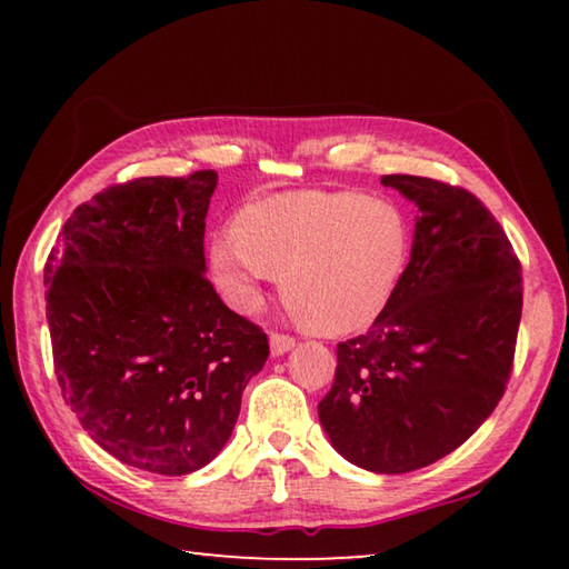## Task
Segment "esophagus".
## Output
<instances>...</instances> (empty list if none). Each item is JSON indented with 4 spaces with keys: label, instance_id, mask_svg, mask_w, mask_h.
<instances>
[{
    "label": "esophagus",
    "instance_id": "34e87169",
    "mask_svg": "<svg viewBox=\"0 0 569 569\" xmlns=\"http://www.w3.org/2000/svg\"><path fill=\"white\" fill-rule=\"evenodd\" d=\"M296 346V339L293 336H286V333H271V353L273 356H283L288 353Z\"/></svg>",
    "mask_w": 569,
    "mask_h": 569
}]
</instances>
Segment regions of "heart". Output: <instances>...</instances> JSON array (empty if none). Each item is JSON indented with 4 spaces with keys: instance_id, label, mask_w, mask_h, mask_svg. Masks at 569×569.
<instances>
[{
    "instance_id": "heart-1",
    "label": "heart",
    "mask_w": 569,
    "mask_h": 569,
    "mask_svg": "<svg viewBox=\"0 0 569 569\" xmlns=\"http://www.w3.org/2000/svg\"><path fill=\"white\" fill-rule=\"evenodd\" d=\"M403 210L359 190H301L248 203L233 233L210 240L208 266L236 311L261 308L271 276L308 329L351 333L387 311L411 261Z\"/></svg>"
}]
</instances>
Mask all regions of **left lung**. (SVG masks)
Masks as SVG:
<instances>
[{"label": "left lung", "instance_id": "8db88e82", "mask_svg": "<svg viewBox=\"0 0 569 569\" xmlns=\"http://www.w3.org/2000/svg\"><path fill=\"white\" fill-rule=\"evenodd\" d=\"M419 208L411 261L366 333L339 343L319 419L333 449L377 475L435 465L502 399L522 319V268L469 190L383 176Z\"/></svg>", "mask_w": 569, "mask_h": 569}]
</instances>
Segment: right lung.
Returning a JSON list of instances; mask_svg holds the SVG:
<instances>
[{
	"label": "right lung",
	"instance_id": "obj_1",
	"mask_svg": "<svg viewBox=\"0 0 569 569\" xmlns=\"http://www.w3.org/2000/svg\"><path fill=\"white\" fill-rule=\"evenodd\" d=\"M216 170L112 186L67 218L44 266L62 399L122 465L190 475L233 435L268 336L206 278Z\"/></svg>",
	"mask_w": 569,
	"mask_h": 569
}]
</instances>
